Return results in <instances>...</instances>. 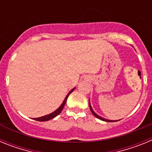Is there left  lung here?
<instances>
[{"label": "left lung", "instance_id": "1", "mask_svg": "<svg viewBox=\"0 0 152 152\" xmlns=\"http://www.w3.org/2000/svg\"><path fill=\"white\" fill-rule=\"evenodd\" d=\"M89 106H90V109H91V113H93V115H94V116H96V117L97 118V119H100V120H103V121H105V122H115V121H114V120H110V119H104V118L101 117V116H99V115H97V114H96V113H95L94 111V110H93V109H92V107H91V103H90V100H89ZM118 121H119V120H118Z\"/></svg>", "mask_w": 152, "mask_h": 152}]
</instances>
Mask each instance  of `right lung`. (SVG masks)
<instances>
[{
    "label": "right lung",
    "instance_id": "obj_1",
    "mask_svg": "<svg viewBox=\"0 0 152 152\" xmlns=\"http://www.w3.org/2000/svg\"><path fill=\"white\" fill-rule=\"evenodd\" d=\"M75 89V88H73L72 91L68 93V94H67V96H65V98H64V101H63V103H61V106H60V107H58V108L56 110H55L54 112H52V113H50V114H48V115H45V116H41V117H39V118H34L33 119H35V120H36V121L44 122V121H49V120H50V119H53V118H55L56 116H57L58 115V114L61 112V110H63V108H64V104H65V103H66V101H67V99H68V96H69L70 94H71V93H72V91H73Z\"/></svg>",
    "mask_w": 152,
    "mask_h": 152
}]
</instances>
